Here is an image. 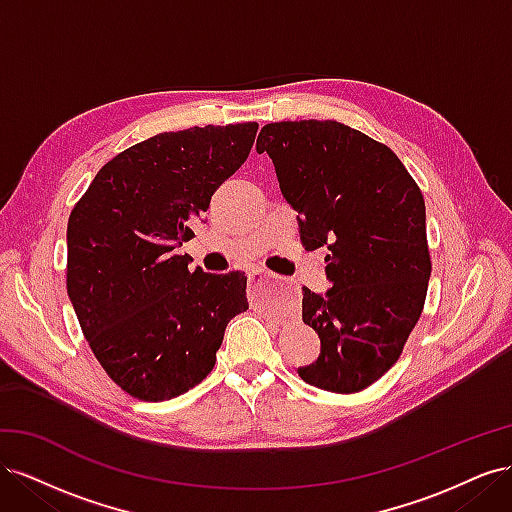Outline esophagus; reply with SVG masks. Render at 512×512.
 Returning <instances> with one entry per match:
<instances>
[{
    "label": "esophagus",
    "instance_id": "34e87169",
    "mask_svg": "<svg viewBox=\"0 0 512 512\" xmlns=\"http://www.w3.org/2000/svg\"><path fill=\"white\" fill-rule=\"evenodd\" d=\"M273 280H275V275L265 271V269H256V271L250 273V284L252 286H262V284H269Z\"/></svg>",
    "mask_w": 512,
    "mask_h": 512
}]
</instances>
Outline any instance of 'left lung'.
<instances>
[{
	"label": "left lung",
	"instance_id": "left-lung-1",
	"mask_svg": "<svg viewBox=\"0 0 512 512\" xmlns=\"http://www.w3.org/2000/svg\"><path fill=\"white\" fill-rule=\"evenodd\" d=\"M305 250L327 247V294L303 288V322L320 337L299 376L359 393L404 352L421 318L431 258L425 200L395 153L339 121H280L260 130Z\"/></svg>",
	"mask_w": 512,
	"mask_h": 512
}]
</instances>
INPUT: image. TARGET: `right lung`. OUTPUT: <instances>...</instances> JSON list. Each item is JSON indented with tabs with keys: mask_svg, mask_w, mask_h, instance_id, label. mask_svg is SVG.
<instances>
[{
	"mask_svg": "<svg viewBox=\"0 0 512 512\" xmlns=\"http://www.w3.org/2000/svg\"><path fill=\"white\" fill-rule=\"evenodd\" d=\"M256 121L162 132L106 162L68 220L66 288L91 352L143 401L179 397L215 365L226 324L245 312L239 271H190L213 192L247 160Z\"/></svg>",
	"mask_w": 512,
	"mask_h": 512,
	"instance_id": "right-lung-1",
	"label": "right lung"
}]
</instances>
